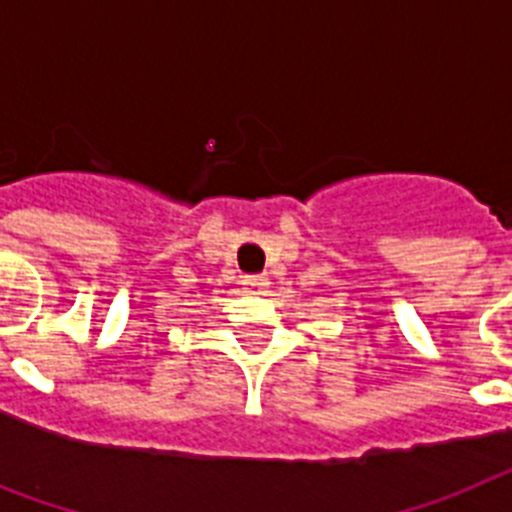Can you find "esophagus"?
I'll return each instance as SVG.
<instances>
[{
    "label": "esophagus",
    "mask_w": 512,
    "mask_h": 512,
    "mask_svg": "<svg viewBox=\"0 0 512 512\" xmlns=\"http://www.w3.org/2000/svg\"><path fill=\"white\" fill-rule=\"evenodd\" d=\"M244 288H247V291H252V293H260V291H265V288L270 286V278L268 275H244Z\"/></svg>",
    "instance_id": "esophagus-1"
}]
</instances>
